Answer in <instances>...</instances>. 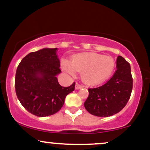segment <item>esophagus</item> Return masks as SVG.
<instances>
[{
  "label": "esophagus",
  "mask_w": 150,
  "mask_h": 150,
  "mask_svg": "<svg viewBox=\"0 0 150 150\" xmlns=\"http://www.w3.org/2000/svg\"><path fill=\"white\" fill-rule=\"evenodd\" d=\"M81 88H82V85H79V84H77V83L75 84V89H80Z\"/></svg>",
  "instance_id": "obj_1"
}]
</instances>
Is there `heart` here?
I'll list each match as a JSON object with an SVG mask.
<instances>
[{"mask_svg": "<svg viewBox=\"0 0 150 150\" xmlns=\"http://www.w3.org/2000/svg\"><path fill=\"white\" fill-rule=\"evenodd\" d=\"M115 61L111 56L94 53H82L73 56L70 62L63 60L61 68L65 73L74 76L75 71L80 73L82 82L88 86L103 83L111 75Z\"/></svg>", "mask_w": 150, "mask_h": 150, "instance_id": "1", "label": "heart"}]
</instances>
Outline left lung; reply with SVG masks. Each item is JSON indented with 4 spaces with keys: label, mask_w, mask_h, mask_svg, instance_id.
<instances>
[{
    "label": "left lung",
    "mask_w": 150,
    "mask_h": 150,
    "mask_svg": "<svg viewBox=\"0 0 150 150\" xmlns=\"http://www.w3.org/2000/svg\"><path fill=\"white\" fill-rule=\"evenodd\" d=\"M132 89L130 65L122 56L116 60V70L106 84L88 89L84 106L91 114L99 117L113 116L126 105Z\"/></svg>",
    "instance_id": "obj_1"
}]
</instances>
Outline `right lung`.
Instances as JSON below:
<instances>
[{"label":"right lung","mask_w":150,"mask_h":150,"mask_svg":"<svg viewBox=\"0 0 150 150\" xmlns=\"http://www.w3.org/2000/svg\"><path fill=\"white\" fill-rule=\"evenodd\" d=\"M58 48H44L22 58L15 75V92L19 101L29 112L39 117L57 113L65 97L75 89L59 85L56 75L61 73Z\"/></svg>","instance_id":"add662e5"}]
</instances>
